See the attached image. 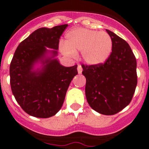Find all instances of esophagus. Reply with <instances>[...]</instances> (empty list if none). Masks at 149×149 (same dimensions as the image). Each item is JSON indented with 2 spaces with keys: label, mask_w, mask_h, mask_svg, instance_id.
Instances as JSON below:
<instances>
[{
  "label": "esophagus",
  "mask_w": 149,
  "mask_h": 149,
  "mask_svg": "<svg viewBox=\"0 0 149 149\" xmlns=\"http://www.w3.org/2000/svg\"><path fill=\"white\" fill-rule=\"evenodd\" d=\"M83 71V68L82 67H81V65H78V66H77V72H78L79 74H81V72H82Z\"/></svg>",
  "instance_id": "34e87169"
}]
</instances>
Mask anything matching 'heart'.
Instances as JSON below:
<instances>
[{"label":"heart","instance_id":"1","mask_svg":"<svg viewBox=\"0 0 149 149\" xmlns=\"http://www.w3.org/2000/svg\"><path fill=\"white\" fill-rule=\"evenodd\" d=\"M113 41L104 31L86 28H75L66 34L65 42L60 43V49L65 55L74 56L81 51V56L89 65H98L107 60L111 54Z\"/></svg>","mask_w":149,"mask_h":149}]
</instances>
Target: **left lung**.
Segmentation results:
<instances>
[{"label":"left lung","mask_w":149,"mask_h":149,"mask_svg":"<svg viewBox=\"0 0 149 149\" xmlns=\"http://www.w3.org/2000/svg\"><path fill=\"white\" fill-rule=\"evenodd\" d=\"M113 41L107 60L98 65L82 64L89 106L103 115H114L130 104L137 84L136 60L125 40L106 30Z\"/></svg>","instance_id":"obj_1"}]
</instances>
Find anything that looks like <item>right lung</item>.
Masks as SVG:
<instances>
[{"label": "right lung", "mask_w": 149, "mask_h": 149, "mask_svg": "<svg viewBox=\"0 0 149 149\" xmlns=\"http://www.w3.org/2000/svg\"><path fill=\"white\" fill-rule=\"evenodd\" d=\"M68 24L35 30L18 45L10 66V85L15 100L27 114L49 118L61 109L71 81L77 74V65L65 67L54 57L60 38ZM47 47L54 49L48 51ZM48 52L52 56H46ZM39 61L43 68L36 70Z\"/></svg>", "instance_id": "add662e5"}]
</instances>
